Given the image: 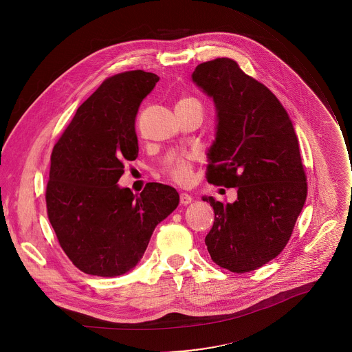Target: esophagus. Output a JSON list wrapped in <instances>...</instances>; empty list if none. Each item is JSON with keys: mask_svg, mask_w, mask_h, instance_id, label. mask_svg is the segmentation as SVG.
<instances>
[{"mask_svg": "<svg viewBox=\"0 0 352 352\" xmlns=\"http://www.w3.org/2000/svg\"><path fill=\"white\" fill-rule=\"evenodd\" d=\"M179 201H181V204H190L191 201H192V198H191V195H188V194H186V192H182L181 195H179Z\"/></svg>", "mask_w": 352, "mask_h": 352, "instance_id": "obj_1", "label": "esophagus"}]
</instances>
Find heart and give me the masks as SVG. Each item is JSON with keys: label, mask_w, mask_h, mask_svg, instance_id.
I'll list each match as a JSON object with an SVG mask.
<instances>
[{"label": "heart", "mask_w": 352, "mask_h": 352, "mask_svg": "<svg viewBox=\"0 0 352 352\" xmlns=\"http://www.w3.org/2000/svg\"><path fill=\"white\" fill-rule=\"evenodd\" d=\"M184 102H194L201 105V102L195 98H184L182 100H179L178 104H184ZM166 174L177 184H187L192 175V157L184 155V157L174 158L166 168Z\"/></svg>", "instance_id": "1"}]
</instances>
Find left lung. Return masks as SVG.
Segmentation results:
<instances>
[{
  "instance_id": "obj_1",
  "label": "left lung",
  "mask_w": 352,
  "mask_h": 352,
  "mask_svg": "<svg viewBox=\"0 0 352 352\" xmlns=\"http://www.w3.org/2000/svg\"><path fill=\"white\" fill-rule=\"evenodd\" d=\"M192 80L218 112L207 181L237 188L234 203L203 197L215 212L204 241L219 267L251 272L283 252L306 201L297 134L280 100L232 59L198 65Z\"/></svg>"
}]
</instances>
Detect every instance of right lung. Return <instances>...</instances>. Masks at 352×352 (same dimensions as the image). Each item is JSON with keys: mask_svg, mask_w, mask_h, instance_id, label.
Listing matches in <instances>:
<instances>
[{"mask_svg": "<svg viewBox=\"0 0 352 352\" xmlns=\"http://www.w3.org/2000/svg\"><path fill=\"white\" fill-rule=\"evenodd\" d=\"M158 80L142 69L105 79L54 145L47 217L62 250L87 274L115 277L133 269L157 224L179 203L168 184L149 182L137 195L118 184L124 164L138 155L140 104Z\"/></svg>", "mask_w": 352, "mask_h": 352, "instance_id": "obj_1", "label": "right lung"}]
</instances>
